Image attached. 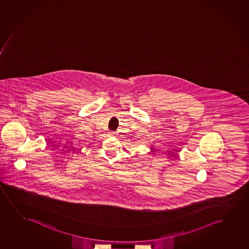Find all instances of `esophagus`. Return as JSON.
Returning <instances> with one entry per match:
<instances>
[{
	"instance_id": "obj_1",
	"label": "esophagus",
	"mask_w": 249,
	"mask_h": 249,
	"mask_svg": "<svg viewBox=\"0 0 249 249\" xmlns=\"http://www.w3.org/2000/svg\"><path fill=\"white\" fill-rule=\"evenodd\" d=\"M110 135H112V136H115V135H116V133H113V132H111V133H110Z\"/></svg>"
}]
</instances>
